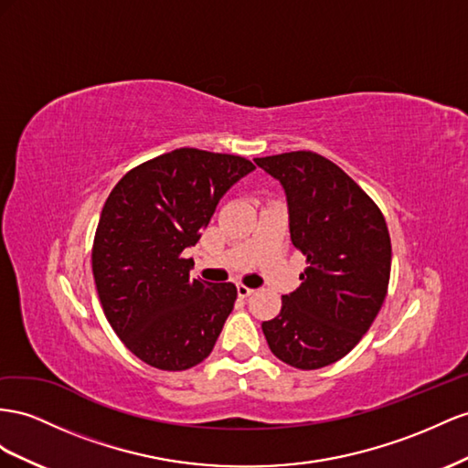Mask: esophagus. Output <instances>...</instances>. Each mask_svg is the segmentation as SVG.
Segmentation results:
<instances>
[{
  "label": "esophagus",
  "instance_id": "34e87169",
  "mask_svg": "<svg viewBox=\"0 0 468 468\" xmlns=\"http://www.w3.org/2000/svg\"><path fill=\"white\" fill-rule=\"evenodd\" d=\"M236 289H238V297H242V299H246V297H250L251 293H254V289H250V287L244 285V283H238Z\"/></svg>",
  "mask_w": 468,
  "mask_h": 468
}]
</instances>
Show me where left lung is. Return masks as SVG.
<instances>
[{"mask_svg": "<svg viewBox=\"0 0 468 468\" xmlns=\"http://www.w3.org/2000/svg\"><path fill=\"white\" fill-rule=\"evenodd\" d=\"M282 183L292 242L307 258L301 285L261 323L273 355L299 370L346 356L388 293L391 242L384 214L350 176L313 151L254 159Z\"/></svg>", "mask_w": 468, "mask_h": 468, "instance_id": "8db88e82", "label": "left lung"}]
</instances>
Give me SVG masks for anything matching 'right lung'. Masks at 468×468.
<instances>
[{"label":"right lung","instance_id":"add662e5","mask_svg":"<svg viewBox=\"0 0 468 468\" xmlns=\"http://www.w3.org/2000/svg\"><path fill=\"white\" fill-rule=\"evenodd\" d=\"M254 169L246 157L181 147L125 173L106 198L92 246L98 297L113 333L154 368L203 362L232 313L236 285L191 280L183 250Z\"/></svg>","mask_w":468,"mask_h":468}]
</instances>
